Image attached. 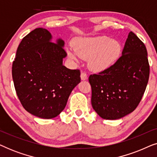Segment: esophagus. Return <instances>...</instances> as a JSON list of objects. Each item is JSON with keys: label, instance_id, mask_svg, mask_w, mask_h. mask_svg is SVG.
Listing matches in <instances>:
<instances>
[{"label": "esophagus", "instance_id": "esophagus-1", "mask_svg": "<svg viewBox=\"0 0 157 157\" xmlns=\"http://www.w3.org/2000/svg\"><path fill=\"white\" fill-rule=\"evenodd\" d=\"M81 80H83V81L86 80V79L88 78L87 74H86V73L82 72V73H81Z\"/></svg>", "mask_w": 157, "mask_h": 157}]
</instances>
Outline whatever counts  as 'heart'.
Segmentation results:
<instances>
[{"instance_id":"b5f03b06","label":"heart","mask_w":157,"mask_h":157,"mask_svg":"<svg viewBox=\"0 0 157 157\" xmlns=\"http://www.w3.org/2000/svg\"><path fill=\"white\" fill-rule=\"evenodd\" d=\"M73 48L68 46V57L75 61L79 59H88V65L94 72H102L117 63L121 53V46L117 40L107 36L81 38L76 40Z\"/></svg>"}]
</instances>
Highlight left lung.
Returning <instances> with one entry per match:
<instances>
[{"label":"left lung","mask_w":157,"mask_h":157,"mask_svg":"<svg viewBox=\"0 0 157 157\" xmlns=\"http://www.w3.org/2000/svg\"><path fill=\"white\" fill-rule=\"evenodd\" d=\"M149 77L147 48L130 31L117 63L108 70L89 76L92 107L104 119H119L129 114L140 102Z\"/></svg>","instance_id":"1"}]
</instances>
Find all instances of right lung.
Here are the masks:
<instances>
[{
	"mask_svg": "<svg viewBox=\"0 0 157 157\" xmlns=\"http://www.w3.org/2000/svg\"><path fill=\"white\" fill-rule=\"evenodd\" d=\"M48 30L37 28L19 44L12 66L17 96L25 110L41 119L61 113L73 89L81 82L80 71L63 65L67 56L61 38L52 42Z\"/></svg>",
	"mask_w": 157,
	"mask_h": 157,
	"instance_id": "right-lung-1",
	"label": "right lung"
}]
</instances>
